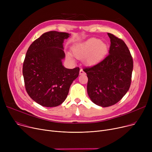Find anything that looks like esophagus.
Here are the masks:
<instances>
[{"label":"esophagus","instance_id":"1","mask_svg":"<svg viewBox=\"0 0 152 152\" xmlns=\"http://www.w3.org/2000/svg\"><path fill=\"white\" fill-rule=\"evenodd\" d=\"M84 74H85V73H84V71H83V69H81L80 71H79V75H83Z\"/></svg>","mask_w":152,"mask_h":152}]
</instances>
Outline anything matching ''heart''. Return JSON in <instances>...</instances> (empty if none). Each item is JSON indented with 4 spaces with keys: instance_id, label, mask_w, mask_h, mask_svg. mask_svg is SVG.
<instances>
[{
    "instance_id": "b5f03b06",
    "label": "heart",
    "mask_w": 152,
    "mask_h": 152,
    "mask_svg": "<svg viewBox=\"0 0 152 152\" xmlns=\"http://www.w3.org/2000/svg\"><path fill=\"white\" fill-rule=\"evenodd\" d=\"M73 54L79 59H83L87 65H93L101 61L108 51L107 45L100 39L91 38L86 41L75 45L73 49ZM67 57L72 58V55L67 53Z\"/></svg>"
}]
</instances>
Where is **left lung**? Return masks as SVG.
I'll return each instance as SVG.
<instances>
[{
	"label": "left lung",
	"mask_w": 152,
	"mask_h": 152,
	"mask_svg": "<svg viewBox=\"0 0 152 152\" xmlns=\"http://www.w3.org/2000/svg\"><path fill=\"white\" fill-rule=\"evenodd\" d=\"M109 54L96 65L83 69L88 77L87 94L95 104L108 107L118 103L128 91L133 69V60L123 40L108 33Z\"/></svg>",
	"instance_id": "1"
}]
</instances>
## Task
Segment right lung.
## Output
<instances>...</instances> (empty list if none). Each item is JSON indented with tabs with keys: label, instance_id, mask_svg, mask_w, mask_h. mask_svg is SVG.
Listing matches in <instances>:
<instances>
[{
	"label": "right lung",
	"instance_id": "add662e5",
	"mask_svg": "<svg viewBox=\"0 0 152 152\" xmlns=\"http://www.w3.org/2000/svg\"><path fill=\"white\" fill-rule=\"evenodd\" d=\"M71 34L49 31L31 44L23 66L25 88L29 96L45 107L60 105L65 100L71 84L79 73L78 67L66 68L62 60L64 40Z\"/></svg>",
	"mask_w": 152,
	"mask_h": 152
}]
</instances>
